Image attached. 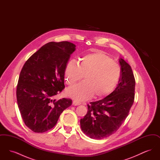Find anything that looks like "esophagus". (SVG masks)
Here are the masks:
<instances>
[{
  "label": "esophagus",
  "mask_w": 160,
  "mask_h": 160,
  "mask_svg": "<svg viewBox=\"0 0 160 160\" xmlns=\"http://www.w3.org/2000/svg\"><path fill=\"white\" fill-rule=\"evenodd\" d=\"M72 104L74 105V106H79V105L81 104V102H78V101H76V100H74V101H73V102H72Z\"/></svg>",
  "instance_id": "34e87169"
}]
</instances>
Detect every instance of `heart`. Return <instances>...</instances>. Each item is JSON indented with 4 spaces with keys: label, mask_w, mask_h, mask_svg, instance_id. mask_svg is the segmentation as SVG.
<instances>
[{
    "label": "heart",
    "mask_w": 160,
    "mask_h": 160,
    "mask_svg": "<svg viewBox=\"0 0 160 160\" xmlns=\"http://www.w3.org/2000/svg\"><path fill=\"white\" fill-rule=\"evenodd\" d=\"M121 74L119 65L107 54L96 51L83 57L78 64L71 61L65 69L67 83L72 86L84 77V82L69 88L67 95L77 101L106 97L114 91Z\"/></svg>",
    "instance_id": "heart-1"
}]
</instances>
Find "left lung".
Segmentation results:
<instances>
[{"label": "left lung", "instance_id": "8db88e82", "mask_svg": "<svg viewBox=\"0 0 160 160\" xmlns=\"http://www.w3.org/2000/svg\"><path fill=\"white\" fill-rule=\"evenodd\" d=\"M121 74L114 91L104 99L88 104V112L80 119L84 133L93 139H102L114 134L129 114L134 101L136 81L131 67L119 59Z\"/></svg>", "mask_w": 160, "mask_h": 160}]
</instances>
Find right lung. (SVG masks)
<instances>
[{"label":"right lung","mask_w":160,"mask_h":160,"mask_svg":"<svg viewBox=\"0 0 160 160\" xmlns=\"http://www.w3.org/2000/svg\"><path fill=\"white\" fill-rule=\"evenodd\" d=\"M76 45L50 42L33 54L23 65L17 86L18 107L25 125L35 132L56 125L72 100L53 97L64 89L65 69Z\"/></svg>","instance_id":"right-lung-1"}]
</instances>
